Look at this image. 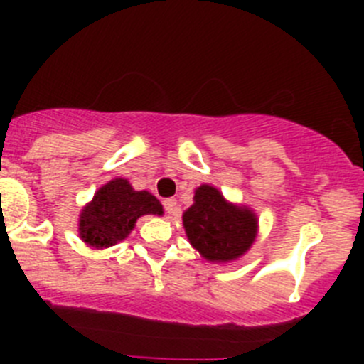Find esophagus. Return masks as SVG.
<instances>
[{
  "instance_id": "34e87169",
  "label": "esophagus",
  "mask_w": 364,
  "mask_h": 364,
  "mask_svg": "<svg viewBox=\"0 0 364 364\" xmlns=\"http://www.w3.org/2000/svg\"><path fill=\"white\" fill-rule=\"evenodd\" d=\"M164 209L167 215H176L178 211V200L176 199H165L164 200Z\"/></svg>"
}]
</instances>
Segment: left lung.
Returning a JSON list of instances; mask_svg holds the SVG:
<instances>
[{
	"mask_svg": "<svg viewBox=\"0 0 364 364\" xmlns=\"http://www.w3.org/2000/svg\"><path fill=\"white\" fill-rule=\"evenodd\" d=\"M193 205L183 215L186 236L193 248L211 262H227L243 255L257 236V218L247 208L227 204L209 185L196 190Z\"/></svg>",
	"mask_w": 364,
	"mask_h": 364,
	"instance_id": "1",
	"label": "left lung"
}]
</instances>
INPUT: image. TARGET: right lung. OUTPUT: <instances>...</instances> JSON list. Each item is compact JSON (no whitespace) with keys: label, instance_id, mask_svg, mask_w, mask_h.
I'll list each match as a JSON object with an SVG mask.
<instances>
[{"label":"right lung","instance_id":"add662e5","mask_svg":"<svg viewBox=\"0 0 364 364\" xmlns=\"http://www.w3.org/2000/svg\"><path fill=\"white\" fill-rule=\"evenodd\" d=\"M161 204L149 192H135L127 179H112L82 209L79 234L93 248L123 241L142 215H161Z\"/></svg>","mask_w":364,"mask_h":364}]
</instances>
